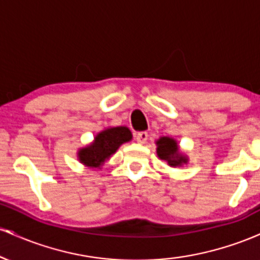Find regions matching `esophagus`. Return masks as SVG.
Wrapping results in <instances>:
<instances>
[{"instance_id": "34e87169", "label": "esophagus", "mask_w": 260, "mask_h": 260, "mask_svg": "<svg viewBox=\"0 0 260 260\" xmlns=\"http://www.w3.org/2000/svg\"><path fill=\"white\" fill-rule=\"evenodd\" d=\"M148 139V133L147 132H139L136 134V140L139 143V144H143V143L147 142Z\"/></svg>"}]
</instances>
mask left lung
<instances>
[{
  "label": "left lung",
  "instance_id": "left-lung-1",
  "mask_svg": "<svg viewBox=\"0 0 260 260\" xmlns=\"http://www.w3.org/2000/svg\"><path fill=\"white\" fill-rule=\"evenodd\" d=\"M156 144V154L161 160H165L171 168H181L187 165L188 156L182 153L177 140L171 137H160L155 142Z\"/></svg>",
  "mask_w": 260,
  "mask_h": 260
}]
</instances>
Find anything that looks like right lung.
Here are the masks:
<instances>
[{
  "mask_svg": "<svg viewBox=\"0 0 260 260\" xmlns=\"http://www.w3.org/2000/svg\"><path fill=\"white\" fill-rule=\"evenodd\" d=\"M132 138V132L126 126L106 127L94 137L90 144L78 149L77 159L86 168L101 170L118 148Z\"/></svg>",
  "mask_w": 260,
  "mask_h": 260,
  "instance_id": "add662e5",
  "label": "right lung"
}]
</instances>
